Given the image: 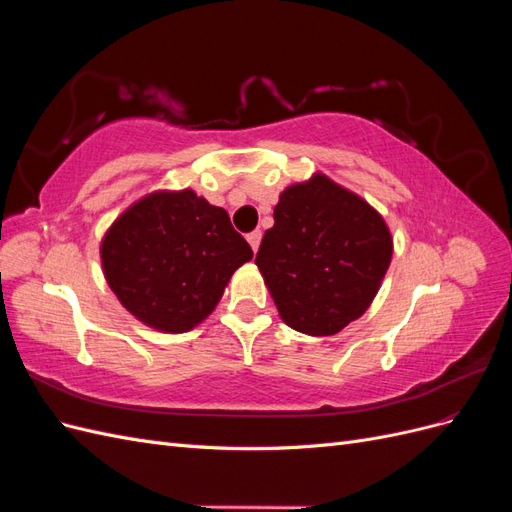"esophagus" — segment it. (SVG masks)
I'll return each mask as SVG.
<instances>
[{"mask_svg":"<svg viewBox=\"0 0 512 512\" xmlns=\"http://www.w3.org/2000/svg\"><path fill=\"white\" fill-rule=\"evenodd\" d=\"M260 239H262V232H260V230H252L250 235H247V241H250V245H252V250H254V252L258 250Z\"/></svg>","mask_w":512,"mask_h":512,"instance_id":"esophagus-1","label":"esophagus"}]
</instances>
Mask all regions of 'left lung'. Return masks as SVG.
<instances>
[{
	"label": "left lung",
	"mask_w": 512,
	"mask_h": 512,
	"mask_svg": "<svg viewBox=\"0 0 512 512\" xmlns=\"http://www.w3.org/2000/svg\"><path fill=\"white\" fill-rule=\"evenodd\" d=\"M256 265L282 320L305 335H335L365 314L391 265L382 215L329 177L286 188Z\"/></svg>",
	"instance_id": "obj_1"
}]
</instances>
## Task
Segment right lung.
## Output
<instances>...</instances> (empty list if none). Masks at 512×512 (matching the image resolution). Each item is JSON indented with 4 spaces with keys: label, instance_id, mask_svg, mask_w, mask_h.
I'll return each mask as SVG.
<instances>
[{
    "label": "right lung",
    "instance_id": "right-lung-1",
    "mask_svg": "<svg viewBox=\"0 0 512 512\" xmlns=\"http://www.w3.org/2000/svg\"><path fill=\"white\" fill-rule=\"evenodd\" d=\"M100 256L130 314L158 331L185 333L213 312L254 252L222 207L181 190L138 200L108 228Z\"/></svg>",
    "mask_w": 512,
    "mask_h": 512
}]
</instances>
